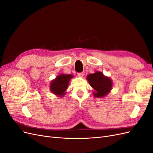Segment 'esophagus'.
<instances>
[{"instance_id": "obj_1", "label": "esophagus", "mask_w": 153, "mask_h": 153, "mask_svg": "<svg viewBox=\"0 0 153 153\" xmlns=\"http://www.w3.org/2000/svg\"><path fill=\"white\" fill-rule=\"evenodd\" d=\"M84 73H85L84 71L81 72V73H77V75H78V76H80V77H82L84 75Z\"/></svg>"}]
</instances>
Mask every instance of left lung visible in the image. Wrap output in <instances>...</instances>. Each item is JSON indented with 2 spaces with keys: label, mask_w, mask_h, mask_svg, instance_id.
<instances>
[{
  "label": "left lung",
  "mask_w": 153,
  "mask_h": 153,
  "mask_svg": "<svg viewBox=\"0 0 153 153\" xmlns=\"http://www.w3.org/2000/svg\"><path fill=\"white\" fill-rule=\"evenodd\" d=\"M87 79L91 86L96 91L94 92V96L98 98L106 95L112 89V81L101 72L90 74L87 76Z\"/></svg>",
  "instance_id": "8db88e82"
}]
</instances>
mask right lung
<instances>
[{"mask_svg":"<svg viewBox=\"0 0 153 153\" xmlns=\"http://www.w3.org/2000/svg\"><path fill=\"white\" fill-rule=\"evenodd\" d=\"M73 77L71 75H60L50 84V90L54 94L63 96L68 89L69 80Z\"/></svg>","mask_w":153,"mask_h":153,"instance_id":"1","label":"right lung"}]
</instances>
